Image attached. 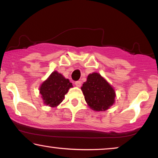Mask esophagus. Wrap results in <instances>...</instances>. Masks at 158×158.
I'll return each instance as SVG.
<instances>
[{"label": "esophagus", "mask_w": 158, "mask_h": 158, "mask_svg": "<svg viewBox=\"0 0 158 158\" xmlns=\"http://www.w3.org/2000/svg\"><path fill=\"white\" fill-rule=\"evenodd\" d=\"M75 85L77 86V87H81V82L80 81H76L75 82Z\"/></svg>", "instance_id": "1"}]
</instances>
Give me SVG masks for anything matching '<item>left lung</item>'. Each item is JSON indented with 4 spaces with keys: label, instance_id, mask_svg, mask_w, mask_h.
Here are the masks:
<instances>
[{
    "label": "left lung",
    "instance_id": "8db88e82",
    "mask_svg": "<svg viewBox=\"0 0 158 158\" xmlns=\"http://www.w3.org/2000/svg\"><path fill=\"white\" fill-rule=\"evenodd\" d=\"M81 89L85 101L93 110L105 111L115 102V90L100 73L88 75Z\"/></svg>",
    "mask_w": 158,
    "mask_h": 158
}]
</instances>
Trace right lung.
<instances>
[{"label": "right lung", "mask_w": 158, "mask_h": 158, "mask_svg": "<svg viewBox=\"0 0 158 158\" xmlns=\"http://www.w3.org/2000/svg\"><path fill=\"white\" fill-rule=\"evenodd\" d=\"M72 87V83L69 79L55 71L42 84L40 87V93L44 104L55 108L62 102L65 94Z\"/></svg>", "instance_id": "1"}]
</instances>
